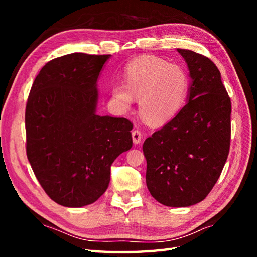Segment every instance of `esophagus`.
Segmentation results:
<instances>
[{"mask_svg": "<svg viewBox=\"0 0 257 257\" xmlns=\"http://www.w3.org/2000/svg\"><path fill=\"white\" fill-rule=\"evenodd\" d=\"M141 138H143V136H141V132L138 129L133 130V140H134V144L138 145L141 143Z\"/></svg>", "mask_w": 257, "mask_h": 257, "instance_id": "esophagus-1", "label": "esophagus"}]
</instances>
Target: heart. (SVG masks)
Wrapping results in <instances>:
<instances>
[{"instance_id": "b5f03b06", "label": "heart", "mask_w": 257, "mask_h": 257, "mask_svg": "<svg viewBox=\"0 0 257 257\" xmlns=\"http://www.w3.org/2000/svg\"><path fill=\"white\" fill-rule=\"evenodd\" d=\"M189 76L176 64L154 56L130 62L124 70V84H113L111 94L121 109H129L139 98V111L147 122L165 124L177 116L187 101Z\"/></svg>"}]
</instances>
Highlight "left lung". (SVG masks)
Segmentation results:
<instances>
[{
    "label": "left lung",
    "mask_w": 257,
    "mask_h": 257,
    "mask_svg": "<svg viewBox=\"0 0 257 257\" xmlns=\"http://www.w3.org/2000/svg\"><path fill=\"white\" fill-rule=\"evenodd\" d=\"M178 52L189 67V100L146 139L143 150L151 195L182 207L204 200L221 176L230 151L232 107L216 65L193 51Z\"/></svg>",
    "instance_id": "1"
}]
</instances>
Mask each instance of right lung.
Masks as SVG:
<instances>
[{"mask_svg": "<svg viewBox=\"0 0 257 257\" xmlns=\"http://www.w3.org/2000/svg\"><path fill=\"white\" fill-rule=\"evenodd\" d=\"M109 57L73 53L54 58L27 98V159L46 194L63 206L99 199L112 162L133 147L132 121L96 113L97 79Z\"/></svg>", "mask_w": 257, "mask_h": 257, "instance_id": "add662e5", "label": "right lung"}]
</instances>
